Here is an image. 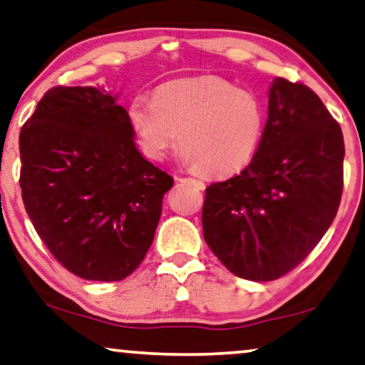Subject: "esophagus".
<instances>
[{"label": "esophagus", "instance_id": "obj_1", "mask_svg": "<svg viewBox=\"0 0 365 365\" xmlns=\"http://www.w3.org/2000/svg\"><path fill=\"white\" fill-rule=\"evenodd\" d=\"M180 182H185V183H190L193 185V187H197L198 190H203L205 188V183L201 180H197V178H192V177H183V178H178Z\"/></svg>", "mask_w": 365, "mask_h": 365}]
</instances>
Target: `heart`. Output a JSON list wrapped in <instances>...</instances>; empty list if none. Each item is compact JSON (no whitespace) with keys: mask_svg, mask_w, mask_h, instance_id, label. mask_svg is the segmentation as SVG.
Wrapping results in <instances>:
<instances>
[{"mask_svg":"<svg viewBox=\"0 0 365 365\" xmlns=\"http://www.w3.org/2000/svg\"><path fill=\"white\" fill-rule=\"evenodd\" d=\"M128 123L148 159H165L180 139L178 157L185 165L226 177L252 160L264 134L265 110L251 90L205 75L162 85L154 98L134 96Z\"/></svg>","mask_w":365,"mask_h":365,"instance_id":"b5f03b06","label":"heart"}]
</instances>
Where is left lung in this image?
Listing matches in <instances>:
<instances>
[{"instance_id":"8db88e82","label":"left lung","mask_w":365,"mask_h":365,"mask_svg":"<svg viewBox=\"0 0 365 365\" xmlns=\"http://www.w3.org/2000/svg\"><path fill=\"white\" fill-rule=\"evenodd\" d=\"M342 162V130L323 101L307 85L277 77L251 164L206 188V244L241 279L285 275L322 241L338 213Z\"/></svg>"}]
</instances>
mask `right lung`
I'll list each match as a JSON object with an SVG mask.
<instances>
[{
    "label": "right lung",
    "instance_id": "obj_1",
    "mask_svg": "<svg viewBox=\"0 0 365 365\" xmlns=\"http://www.w3.org/2000/svg\"><path fill=\"white\" fill-rule=\"evenodd\" d=\"M23 201L65 269L118 282L139 267L173 178L134 144L128 111L95 86H53L19 134Z\"/></svg>",
    "mask_w": 365,
    "mask_h": 365
}]
</instances>
